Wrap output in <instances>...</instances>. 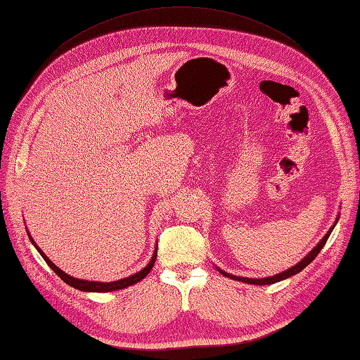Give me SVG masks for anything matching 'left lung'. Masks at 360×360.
Here are the masks:
<instances>
[{
	"label": "left lung",
	"instance_id": "8db88e82",
	"mask_svg": "<svg viewBox=\"0 0 360 360\" xmlns=\"http://www.w3.org/2000/svg\"><path fill=\"white\" fill-rule=\"evenodd\" d=\"M337 221H339V216H337L334 225L331 226V229L328 230V233L325 234V236L321 238V240L319 242V244L315 245V247L312 248V250L304 256V258H303L302 261L297 262L295 266H293V267H290V269H288V270H284V272H280V274H276V275H274V276H266V278H245V276H236V275H231V274L225 272V270L219 269V267H217V270H219V272H221L224 276L230 278V280L240 281V283H247V284H255V285H266V284H274V283H278V281H283V280H285V278H290L292 275H297V274H300L304 267L309 266V264L315 259V256H317V255L320 253L321 248H323V245L326 244V240H328V238H329V234H331V231L334 230V226H335Z\"/></svg>",
	"mask_w": 360,
	"mask_h": 360
}]
</instances>
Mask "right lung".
<instances>
[{
	"instance_id": "right-lung-1",
	"label": "right lung",
	"mask_w": 360,
	"mask_h": 360,
	"mask_svg": "<svg viewBox=\"0 0 360 360\" xmlns=\"http://www.w3.org/2000/svg\"><path fill=\"white\" fill-rule=\"evenodd\" d=\"M26 231H27V230H26ZM27 236H29V239H31L32 245L37 248V252H39V253L41 255V258L45 259L48 266L54 270L56 275H57L58 278H62V280H63L65 283H67L68 285H71V288H75V289H77V290H82V292H113V290L126 289V288H129V285H134V284L141 281L143 278L148 276L149 272L152 270V267H153V264H155V259H157V247H155V252H153L150 261L148 262V266H146V267L141 269V270H138L136 274L130 275V276H126V278H121V280L110 281V283L88 281V280H80V278H75V276H71V275H68V274H65L63 270L58 269V267L56 266V264H54L53 261H51L45 253H43L41 248L35 244V240L32 239L31 234H29V231H27Z\"/></svg>"
}]
</instances>
